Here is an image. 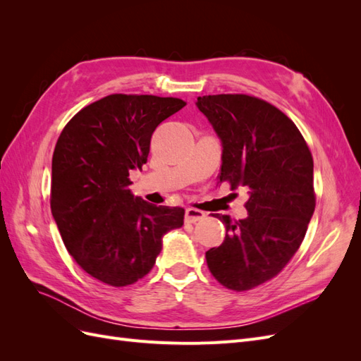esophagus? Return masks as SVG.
<instances>
[{
	"label": "esophagus",
	"instance_id": "esophagus-1",
	"mask_svg": "<svg viewBox=\"0 0 361 361\" xmlns=\"http://www.w3.org/2000/svg\"><path fill=\"white\" fill-rule=\"evenodd\" d=\"M203 218H204V212L200 209H195V207H187V209H185V221L187 223L200 221Z\"/></svg>",
	"mask_w": 361,
	"mask_h": 361
}]
</instances>
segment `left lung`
<instances>
[{
    "mask_svg": "<svg viewBox=\"0 0 361 361\" xmlns=\"http://www.w3.org/2000/svg\"><path fill=\"white\" fill-rule=\"evenodd\" d=\"M195 105L221 141L220 183L243 187L248 216L226 226L220 247L206 251L223 286L248 290L274 279L302 243L314 212L313 158L292 120L247 94L199 96Z\"/></svg>",
    "mask_w": 361,
    "mask_h": 361,
    "instance_id": "obj_1",
    "label": "left lung"
}]
</instances>
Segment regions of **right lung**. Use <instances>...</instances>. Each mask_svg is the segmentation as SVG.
Masks as SVG:
<instances>
[{"label": "right lung", "instance_id": "1", "mask_svg": "<svg viewBox=\"0 0 361 361\" xmlns=\"http://www.w3.org/2000/svg\"><path fill=\"white\" fill-rule=\"evenodd\" d=\"M187 105L176 97L110 94L64 126L52 157L51 212L87 274L122 288L143 279L162 236L183 224V207L130 194L129 171L145 166L157 126Z\"/></svg>", "mask_w": 361, "mask_h": 361}]
</instances>
